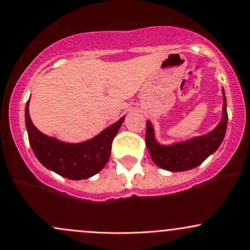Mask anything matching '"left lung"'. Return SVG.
Returning a JSON list of instances; mask_svg holds the SVG:
<instances>
[{
  "mask_svg": "<svg viewBox=\"0 0 250 250\" xmlns=\"http://www.w3.org/2000/svg\"><path fill=\"white\" fill-rule=\"evenodd\" d=\"M222 94L223 112L221 120L213 130L205 135L174 142L171 144H161L156 139L154 125L146 120V144L155 165L169 171L189 170L201 165L221 146L228 126L227 98L224 89H222Z\"/></svg>",
  "mask_w": 250,
  "mask_h": 250,
  "instance_id": "8db88e82",
  "label": "left lung"
}]
</instances>
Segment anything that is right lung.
Returning a JSON list of instances; mask_svg holds the SVG:
<instances>
[{
  "label": "right lung",
  "instance_id": "add662e5",
  "mask_svg": "<svg viewBox=\"0 0 250 250\" xmlns=\"http://www.w3.org/2000/svg\"><path fill=\"white\" fill-rule=\"evenodd\" d=\"M29 100L25 108L28 141L38 161L49 170L70 180L92 178L108 162L112 142L125 117L109 125L99 135L80 143H68L40 132L29 117Z\"/></svg>",
  "mask_w": 250,
  "mask_h": 250
}]
</instances>
